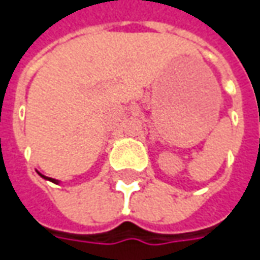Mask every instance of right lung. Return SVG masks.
Wrapping results in <instances>:
<instances>
[{
	"instance_id": "right-lung-1",
	"label": "right lung",
	"mask_w": 260,
	"mask_h": 260,
	"mask_svg": "<svg viewBox=\"0 0 260 260\" xmlns=\"http://www.w3.org/2000/svg\"><path fill=\"white\" fill-rule=\"evenodd\" d=\"M37 174L40 175L42 178H45V179H47V181H50V182H53V184H59V181L57 179H53V178H47V176H45V175H42L40 172H37Z\"/></svg>"
}]
</instances>
